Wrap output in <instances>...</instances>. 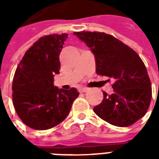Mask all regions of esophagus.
<instances>
[{
  "label": "esophagus",
  "instance_id": "34e87169",
  "mask_svg": "<svg viewBox=\"0 0 159 159\" xmlns=\"http://www.w3.org/2000/svg\"><path fill=\"white\" fill-rule=\"evenodd\" d=\"M78 91H79L80 93H85V92H88V91H89V88H86V87L79 88Z\"/></svg>",
  "mask_w": 159,
  "mask_h": 159
}]
</instances>
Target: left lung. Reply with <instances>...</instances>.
<instances>
[{"label": "left lung", "mask_w": 159, "mask_h": 159, "mask_svg": "<svg viewBox=\"0 0 159 159\" xmlns=\"http://www.w3.org/2000/svg\"><path fill=\"white\" fill-rule=\"evenodd\" d=\"M74 35L94 54L97 74L115 81L113 93L108 95L103 92L102 102L93 108L97 116L117 127L130 126L145 116L152 99V85L140 56L111 35L90 31Z\"/></svg>", "instance_id": "obj_1"}]
</instances>
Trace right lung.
<instances>
[{
  "label": "right lung",
  "instance_id": "1",
  "mask_svg": "<svg viewBox=\"0 0 159 159\" xmlns=\"http://www.w3.org/2000/svg\"><path fill=\"white\" fill-rule=\"evenodd\" d=\"M68 34H52L37 40L25 53L12 81V103L25 125L37 130L55 127L68 116L79 95L53 85L59 74V54Z\"/></svg>",
  "mask_w": 159,
  "mask_h": 159
}]
</instances>
